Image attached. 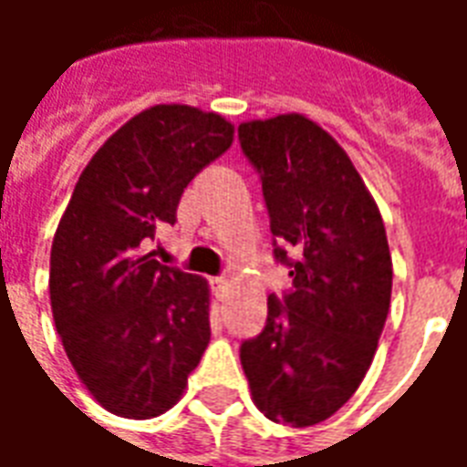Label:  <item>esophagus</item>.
Segmentation results:
<instances>
[{
    "instance_id": "34e87169",
    "label": "esophagus",
    "mask_w": 467,
    "mask_h": 467,
    "mask_svg": "<svg viewBox=\"0 0 467 467\" xmlns=\"http://www.w3.org/2000/svg\"><path fill=\"white\" fill-rule=\"evenodd\" d=\"M210 285H213V293L217 300H224V297H227V280H224V277H213Z\"/></svg>"
}]
</instances>
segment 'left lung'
Masks as SVG:
<instances>
[{
    "instance_id": "1",
    "label": "left lung",
    "mask_w": 467,
    "mask_h": 467,
    "mask_svg": "<svg viewBox=\"0 0 467 467\" xmlns=\"http://www.w3.org/2000/svg\"><path fill=\"white\" fill-rule=\"evenodd\" d=\"M237 140L263 182L275 263L293 277L240 360L254 405L305 428L350 400L378 350L392 293L385 224L350 157L307 117L244 122Z\"/></svg>"
}]
</instances>
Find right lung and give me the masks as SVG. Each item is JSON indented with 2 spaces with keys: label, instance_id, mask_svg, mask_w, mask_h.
<instances>
[{
  "label": "right lung",
  "instance_id": "1",
  "mask_svg": "<svg viewBox=\"0 0 467 467\" xmlns=\"http://www.w3.org/2000/svg\"><path fill=\"white\" fill-rule=\"evenodd\" d=\"M233 134L214 112L144 109L89 160L57 227V333L87 390L115 415L144 420L172 408L210 343L207 285L160 265L150 247Z\"/></svg>",
  "mask_w": 467,
  "mask_h": 467
}]
</instances>
